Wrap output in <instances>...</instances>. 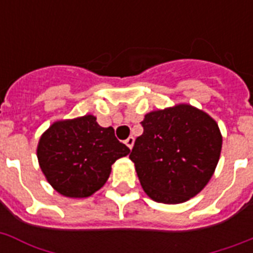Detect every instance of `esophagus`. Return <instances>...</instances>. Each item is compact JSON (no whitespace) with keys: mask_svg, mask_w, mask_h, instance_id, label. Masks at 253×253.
<instances>
[{"mask_svg":"<svg viewBox=\"0 0 253 253\" xmlns=\"http://www.w3.org/2000/svg\"><path fill=\"white\" fill-rule=\"evenodd\" d=\"M134 142H135V139H134V136H128V138L126 139V140H125V144H126L127 147H128V148H132V147H134Z\"/></svg>","mask_w":253,"mask_h":253,"instance_id":"esophagus-1","label":"esophagus"}]
</instances>
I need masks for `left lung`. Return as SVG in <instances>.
Listing matches in <instances>:
<instances>
[{
    "mask_svg": "<svg viewBox=\"0 0 253 253\" xmlns=\"http://www.w3.org/2000/svg\"><path fill=\"white\" fill-rule=\"evenodd\" d=\"M130 159L147 196L182 204L206 186L222 150L216 122L190 105L151 111L142 122Z\"/></svg>",
    "mask_w": 253,
    "mask_h": 253,
    "instance_id": "1",
    "label": "left lung"
}]
</instances>
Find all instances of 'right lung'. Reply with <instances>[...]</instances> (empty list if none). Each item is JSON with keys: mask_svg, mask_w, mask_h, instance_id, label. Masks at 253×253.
Here are the masks:
<instances>
[{"mask_svg": "<svg viewBox=\"0 0 253 253\" xmlns=\"http://www.w3.org/2000/svg\"><path fill=\"white\" fill-rule=\"evenodd\" d=\"M128 152L114 128L101 127L93 115L55 122L41 136L37 150L47 181L71 198H85L102 188L111 166Z\"/></svg>", "mask_w": 253, "mask_h": 253, "instance_id": "add662e5", "label": "right lung"}]
</instances>
